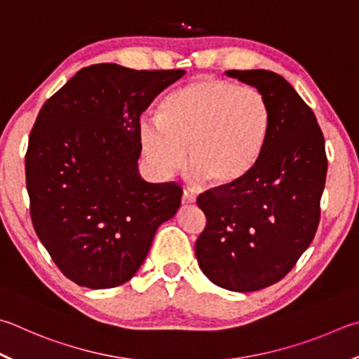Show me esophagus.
Returning <instances> with one entry per match:
<instances>
[{
  "label": "esophagus",
  "instance_id": "esophagus-1",
  "mask_svg": "<svg viewBox=\"0 0 359 359\" xmlns=\"http://www.w3.org/2000/svg\"><path fill=\"white\" fill-rule=\"evenodd\" d=\"M182 204H184V205L196 204V196H194V194H191V193H188V191H184V194H182Z\"/></svg>",
  "mask_w": 359,
  "mask_h": 359
}]
</instances>
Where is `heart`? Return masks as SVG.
Returning a JSON list of instances; mask_svg holds the SVG:
<instances>
[{"label":"heart","mask_w":359,"mask_h":359,"mask_svg":"<svg viewBox=\"0 0 359 359\" xmlns=\"http://www.w3.org/2000/svg\"><path fill=\"white\" fill-rule=\"evenodd\" d=\"M269 130V103L257 89L198 78L171 90L138 136L142 155L161 177L184 166L188 149L191 180L227 190L256 168Z\"/></svg>","instance_id":"1"}]
</instances>
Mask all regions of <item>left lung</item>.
Returning <instances> with one entry per match:
<instances>
[{
  "mask_svg": "<svg viewBox=\"0 0 359 359\" xmlns=\"http://www.w3.org/2000/svg\"><path fill=\"white\" fill-rule=\"evenodd\" d=\"M224 74L265 97L270 130L242 184L199 196L207 224L194 252L218 287L252 292L283 279L308 250L320 219L328 161L316 116L287 80L262 69Z\"/></svg>",
  "mask_w": 359,
  "mask_h": 359,
  "instance_id": "1",
  "label": "left lung"
}]
</instances>
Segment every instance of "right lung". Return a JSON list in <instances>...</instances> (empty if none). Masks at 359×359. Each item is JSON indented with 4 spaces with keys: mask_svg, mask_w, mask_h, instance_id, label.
<instances>
[{
    "mask_svg": "<svg viewBox=\"0 0 359 359\" xmlns=\"http://www.w3.org/2000/svg\"><path fill=\"white\" fill-rule=\"evenodd\" d=\"M184 70L84 67L45 102L29 135L26 188L45 250L70 281L111 289L132 279L182 188L141 177L140 116Z\"/></svg>",
    "mask_w": 359,
    "mask_h": 359,
    "instance_id": "right-lung-1",
    "label": "right lung"
}]
</instances>
